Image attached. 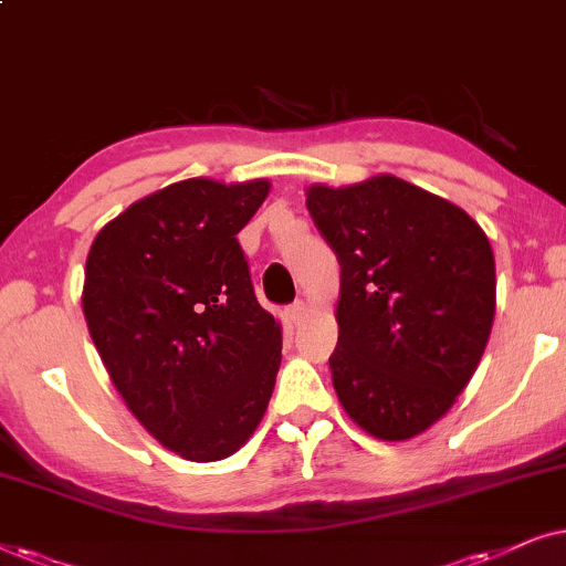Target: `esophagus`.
Returning <instances> with one entry per match:
<instances>
[{
	"instance_id": "esophagus-1",
	"label": "esophagus",
	"mask_w": 566,
	"mask_h": 566,
	"mask_svg": "<svg viewBox=\"0 0 566 566\" xmlns=\"http://www.w3.org/2000/svg\"><path fill=\"white\" fill-rule=\"evenodd\" d=\"M305 313H307V305L303 303V300H297V303H292L290 307H287V318H290V323H300L305 318Z\"/></svg>"
}]
</instances>
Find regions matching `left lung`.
Wrapping results in <instances>:
<instances>
[{
	"label": "left lung",
	"instance_id": "left-lung-1",
	"mask_svg": "<svg viewBox=\"0 0 566 566\" xmlns=\"http://www.w3.org/2000/svg\"><path fill=\"white\" fill-rule=\"evenodd\" d=\"M342 263L331 380L378 440L427 432L476 373L496 307L486 232L453 201L390 172L305 191Z\"/></svg>",
	"mask_w": 566,
	"mask_h": 566
}]
</instances>
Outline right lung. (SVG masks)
<instances>
[{"label": "right lung", "mask_w": 566, "mask_h": 566, "mask_svg": "<svg viewBox=\"0 0 566 566\" xmlns=\"http://www.w3.org/2000/svg\"><path fill=\"white\" fill-rule=\"evenodd\" d=\"M266 178H188L97 232L82 313L116 390L160 446L193 463L251 440L282 361V326L253 295L238 232Z\"/></svg>", "instance_id": "right-lung-1"}]
</instances>
